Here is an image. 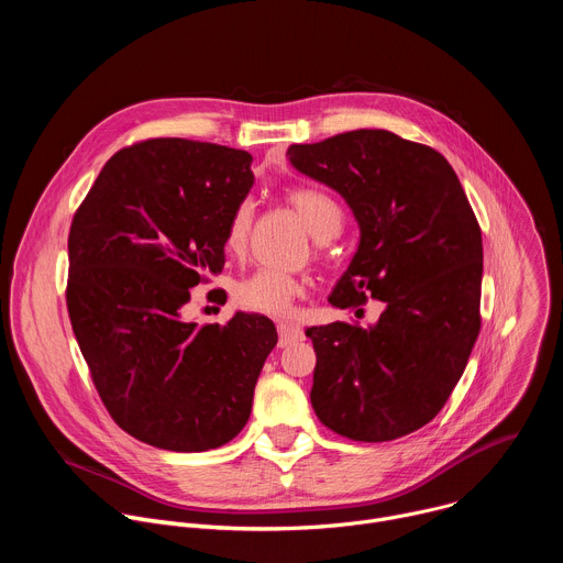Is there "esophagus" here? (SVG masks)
I'll return each mask as SVG.
<instances>
[{
    "label": "esophagus",
    "instance_id": "1",
    "mask_svg": "<svg viewBox=\"0 0 563 563\" xmlns=\"http://www.w3.org/2000/svg\"><path fill=\"white\" fill-rule=\"evenodd\" d=\"M302 341V330L294 323H278V345L287 347L291 343Z\"/></svg>",
    "mask_w": 563,
    "mask_h": 563
}]
</instances>
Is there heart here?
Returning a JSON list of instances; mask_svg holds the SVG:
<instances>
[{
  "label": "heart",
  "instance_id": "1",
  "mask_svg": "<svg viewBox=\"0 0 563 563\" xmlns=\"http://www.w3.org/2000/svg\"><path fill=\"white\" fill-rule=\"evenodd\" d=\"M287 198L316 240H330L339 233L343 224V211L328 194L318 189H294ZM252 222L254 205L252 200H243L231 211L224 231V247L231 256H243L247 252ZM302 291L305 283L298 276L265 267L240 280L233 289V298L240 307L250 311L285 316L289 313L294 300L302 296Z\"/></svg>",
  "mask_w": 563,
  "mask_h": 563
}]
</instances>
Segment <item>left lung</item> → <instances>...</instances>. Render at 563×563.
Returning <instances> with one entry per match:
<instances>
[{"mask_svg": "<svg viewBox=\"0 0 563 563\" xmlns=\"http://www.w3.org/2000/svg\"><path fill=\"white\" fill-rule=\"evenodd\" d=\"M302 176L341 194L358 247L330 302H385L369 328H307L316 367L311 408L341 437L378 443L430 423L478 336L484 245L448 159L383 129L291 144Z\"/></svg>", "mask_w": 563, "mask_h": 563, "instance_id": "left-lung-1", "label": "left lung"}]
</instances>
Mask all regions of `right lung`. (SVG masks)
<instances>
[{
    "label": "right lung",
    "instance_id": "1",
    "mask_svg": "<svg viewBox=\"0 0 563 563\" xmlns=\"http://www.w3.org/2000/svg\"><path fill=\"white\" fill-rule=\"evenodd\" d=\"M252 187L247 151L153 137L118 151L73 218V334L109 415L142 443L205 452L250 421L274 323L235 311L198 328L183 309L222 272L229 216Z\"/></svg>",
    "mask_w": 563,
    "mask_h": 563
}]
</instances>
